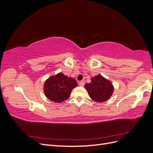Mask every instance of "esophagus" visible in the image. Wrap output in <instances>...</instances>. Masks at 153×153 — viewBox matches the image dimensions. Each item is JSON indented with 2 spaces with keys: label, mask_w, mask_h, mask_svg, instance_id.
<instances>
[{
  "label": "esophagus",
  "mask_w": 153,
  "mask_h": 153,
  "mask_svg": "<svg viewBox=\"0 0 153 153\" xmlns=\"http://www.w3.org/2000/svg\"><path fill=\"white\" fill-rule=\"evenodd\" d=\"M78 84H79V85H80V86H84L85 85V83L83 81H80L78 82Z\"/></svg>",
  "instance_id": "obj_1"
}]
</instances>
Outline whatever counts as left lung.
I'll use <instances>...</instances> for the list:
<instances>
[{"label": "left lung", "mask_w": 153, "mask_h": 153, "mask_svg": "<svg viewBox=\"0 0 153 153\" xmlns=\"http://www.w3.org/2000/svg\"><path fill=\"white\" fill-rule=\"evenodd\" d=\"M85 88L91 98L99 103L104 102L110 98L114 91L111 82L101 75H97L92 78L91 82L86 84Z\"/></svg>", "instance_id": "left-lung-1"}]
</instances>
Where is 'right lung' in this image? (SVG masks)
<instances>
[{"label": "right lung", "instance_id": "1", "mask_svg": "<svg viewBox=\"0 0 153 153\" xmlns=\"http://www.w3.org/2000/svg\"><path fill=\"white\" fill-rule=\"evenodd\" d=\"M77 85L74 78H69L60 73L46 81L44 85L45 94L49 100L61 103L69 98L72 89Z\"/></svg>", "mask_w": 153, "mask_h": 153}]
</instances>
